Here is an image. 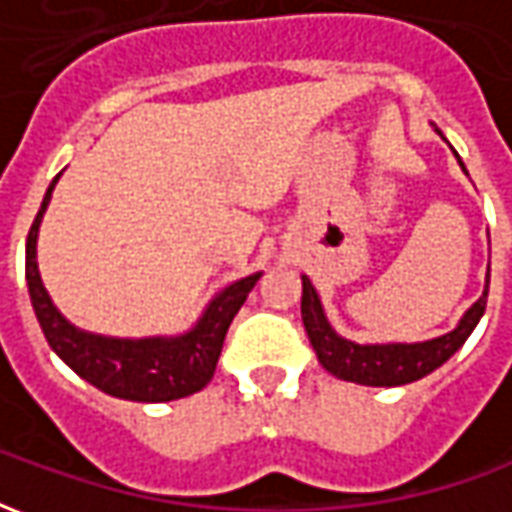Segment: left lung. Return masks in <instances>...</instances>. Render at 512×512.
Listing matches in <instances>:
<instances>
[{
    "mask_svg": "<svg viewBox=\"0 0 512 512\" xmlns=\"http://www.w3.org/2000/svg\"><path fill=\"white\" fill-rule=\"evenodd\" d=\"M436 134L444 139L439 128H436ZM458 164L466 172L461 158H458ZM488 282H491V268L485 274L483 296L463 312L458 326L452 332L433 337V340H422V343H354L343 334H337L326 318L321 296L307 274H301V321H304L307 337L318 354V362L332 376L362 386H403L433 373L469 340V334L474 332V326L480 323L485 312Z\"/></svg>",
    "mask_w": 512,
    "mask_h": 512,
    "instance_id": "left-lung-1",
    "label": "left lung"
}]
</instances>
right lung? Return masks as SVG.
<instances>
[{
  "instance_id": "right-lung-1",
  "label": "right lung",
  "mask_w": 512,
  "mask_h": 512,
  "mask_svg": "<svg viewBox=\"0 0 512 512\" xmlns=\"http://www.w3.org/2000/svg\"><path fill=\"white\" fill-rule=\"evenodd\" d=\"M62 175V172H60ZM60 175L51 180L43 197L38 216L32 222L27 238V285L29 299L38 315V323L51 351L71 367L76 376L101 389L106 395L136 403H167L178 397H189L208 384L222 354L224 334L244 307L263 271H255L233 285L222 288L197 323L180 334H158V337H106V334L84 332L62 315L49 290L43 288L38 271V233L43 213L49 208L51 194Z\"/></svg>"
}]
</instances>
